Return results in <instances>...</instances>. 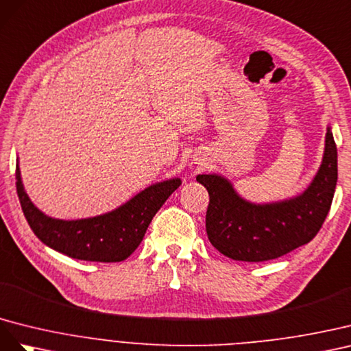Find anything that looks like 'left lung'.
I'll return each instance as SVG.
<instances>
[{"mask_svg":"<svg viewBox=\"0 0 351 351\" xmlns=\"http://www.w3.org/2000/svg\"><path fill=\"white\" fill-rule=\"evenodd\" d=\"M338 178L337 145L328 128L325 154L313 182L291 199L252 204L239 197L225 178L198 175L210 202L206 231L212 245L239 262H265L312 241L331 208Z\"/></svg>","mask_w":351,"mask_h":351,"instance_id":"obj_1","label":"left lung"}]
</instances>
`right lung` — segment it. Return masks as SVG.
<instances>
[{"label": "right lung", "mask_w": 351, "mask_h": 351, "mask_svg": "<svg viewBox=\"0 0 351 351\" xmlns=\"http://www.w3.org/2000/svg\"><path fill=\"white\" fill-rule=\"evenodd\" d=\"M181 179L148 186L113 212L81 220H58L45 216L25 193L20 169L16 166V188L23 215L34 234L58 253L88 262H122L141 244L160 207Z\"/></svg>", "instance_id": "add662e5"}]
</instances>
